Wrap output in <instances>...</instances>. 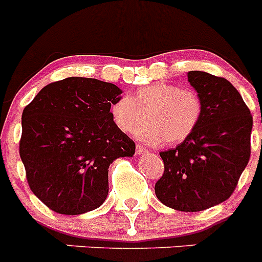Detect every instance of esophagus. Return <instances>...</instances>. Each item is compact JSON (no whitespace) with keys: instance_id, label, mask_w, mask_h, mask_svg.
<instances>
[{"instance_id":"34e87169","label":"esophagus","mask_w":262,"mask_h":262,"mask_svg":"<svg viewBox=\"0 0 262 262\" xmlns=\"http://www.w3.org/2000/svg\"><path fill=\"white\" fill-rule=\"evenodd\" d=\"M148 149L145 147H143L142 144H136V155H143L147 154Z\"/></svg>"}]
</instances>
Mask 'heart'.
<instances>
[{"mask_svg": "<svg viewBox=\"0 0 262 262\" xmlns=\"http://www.w3.org/2000/svg\"><path fill=\"white\" fill-rule=\"evenodd\" d=\"M203 102L194 89H181L177 85L155 82L140 88L131 97L122 96L110 106L115 126L148 144H177L190 138L201 122Z\"/></svg>", "mask_w": 262, "mask_h": 262, "instance_id": "heart-1", "label": "heart"}]
</instances>
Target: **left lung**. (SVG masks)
<instances>
[{"mask_svg": "<svg viewBox=\"0 0 262 262\" xmlns=\"http://www.w3.org/2000/svg\"><path fill=\"white\" fill-rule=\"evenodd\" d=\"M187 81L202 98V118L190 138L160 152L164 173L155 193L170 209L195 212L224 202L235 191L251 157L253 118L226 78L191 71Z\"/></svg>", "mask_w": 262, "mask_h": 262, "instance_id": "1", "label": "left lung"}]
</instances>
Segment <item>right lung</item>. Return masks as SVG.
Instances as JSON below:
<instances>
[{"mask_svg": "<svg viewBox=\"0 0 262 262\" xmlns=\"http://www.w3.org/2000/svg\"><path fill=\"white\" fill-rule=\"evenodd\" d=\"M122 90L96 78L51 82L22 113L19 155L31 191L57 214L78 215L105 202L108 166L135 143L111 119Z\"/></svg>", "mask_w": 262, "mask_h": 262, "instance_id": "obj_1", "label": "right lung"}]
</instances>
